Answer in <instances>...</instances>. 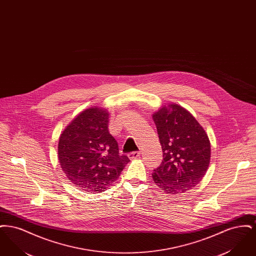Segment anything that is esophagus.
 Returning <instances> with one entry per match:
<instances>
[{
	"label": "esophagus",
	"instance_id": "obj_1",
	"mask_svg": "<svg viewBox=\"0 0 256 256\" xmlns=\"http://www.w3.org/2000/svg\"><path fill=\"white\" fill-rule=\"evenodd\" d=\"M140 156H141L140 152H130V154H128V158L130 159H136L138 158H140Z\"/></svg>",
	"mask_w": 256,
	"mask_h": 256
}]
</instances>
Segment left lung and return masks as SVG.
I'll return each mask as SVG.
<instances>
[{
    "instance_id": "8db88e82",
    "label": "left lung",
    "mask_w": 256,
    "mask_h": 256,
    "mask_svg": "<svg viewBox=\"0 0 256 256\" xmlns=\"http://www.w3.org/2000/svg\"><path fill=\"white\" fill-rule=\"evenodd\" d=\"M163 152L154 170L156 185L167 194L193 189L206 172L211 146L204 128L195 117L176 104L162 106L152 114Z\"/></svg>"
}]
</instances>
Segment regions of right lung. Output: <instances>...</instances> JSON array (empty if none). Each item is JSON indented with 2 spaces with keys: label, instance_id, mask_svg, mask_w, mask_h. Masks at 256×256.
<instances>
[{
  "label": "right lung",
  "instance_id": "add662e5",
  "mask_svg": "<svg viewBox=\"0 0 256 256\" xmlns=\"http://www.w3.org/2000/svg\"><path fill=\"white\" fill-rule=\"evenodd\" d=\"M106 108L92 106L78 114L61 132L58 156L67 178L86 192L100 193L115 182L130 162L120 156L108 132Z\"/></svg>",
  "mask_w": 256,
  "mask_h": 256
}]
</instances>
